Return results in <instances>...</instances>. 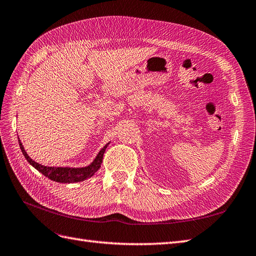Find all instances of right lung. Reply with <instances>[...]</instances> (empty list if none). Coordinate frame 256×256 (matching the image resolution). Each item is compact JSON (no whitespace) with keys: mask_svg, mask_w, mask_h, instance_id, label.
<instances>
[{"mask_svg":"<svg viewBox=\"0 0 256 256\" xmlns=\"http://www.w3.org/2000/svg\"><path fill=\"white\" fill-rule=\"evenodd\" d=\"M18 142L20 149L22 151V154L24 156L28 162L30 163L35 170H38L40 172H42L44 176H46L50 180L60 182V184H74V182H80L92 177L100 167V164L103 162V156L105 153V150L107 148V146L109 144V142L106 144L104 147L100 149V151L98 153V156L93 160V162L91 164L84 167H78V168H75V167H49L44 166L40 163H36L35 160H33L28 156V153L24 150V144L20 142L19 137Z\"/></svg>","mask_w":256,"mask_h":256,"instance_id":"1","label":"right lung"}]
</instances>
